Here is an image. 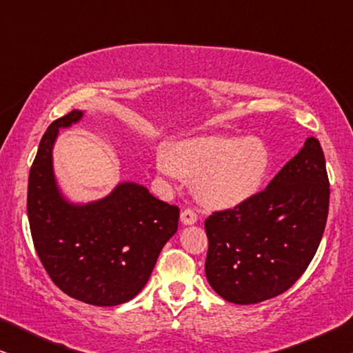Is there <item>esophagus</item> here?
I'll return each instance as SVG.
<instances>
[{
    "mask_svg": "<svg viewBox=\"0 0 353 353\" xmlns=\"http://www.w3.org/2000/svg\"><path fill=\"white\" fill-rule=\"evenodd\" d=\"M180 219H181V223L183 225H194L196 221H197V215H196V212L192 210V209H185V210L181 212Z\"/></svg>",
    "mask_w": 353,
    "mask_h": 353,
    "instance_id": "obj_1",
    "label": "esophagus"
}]
</instances>
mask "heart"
<instances>
[{
  "mask_svg": "<svg viewBox=\"0 0 353 353\" xmlns=\"http://www.w3.org/2000/svg\"><path fill=\"white\" fill-rule=\"evenodd\" d=\"M162 175L194 180L199 199L212 207H234L262 190L272 157L262 139L245 137H196L181 139L159 154Z\"/></svg>",
  "mask_w": 353,
  "mask_h": 353,
  "instance_id": "b5f03b06",
  "label": "heart"
}]
</instances>
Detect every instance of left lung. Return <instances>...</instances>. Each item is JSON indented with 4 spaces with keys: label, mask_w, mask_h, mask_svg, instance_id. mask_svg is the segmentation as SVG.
I'll return each mask as SVG.
<instances>
[{
    "label": "left lung",
    "mask_w": 353,
    "mask_h": 353,
    "mask_svg": "<svg viewBox=\"0 0 353 353\" xmlns=\"http://www.w3.org/2000/svg\"><path fill=\"white\" fill-rule=\"evenodd\" d=\"M327 209L325 154L310 137L263 191L205 220V276L212 289L239 305L288 291L316 254Z\"/></svg>",
    "instance_id": "8db88e82"
}]
</instances>
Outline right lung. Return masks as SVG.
I'll use <instances>...</instances> for the list:
<instances>
[{
    "label": "right lung",
    "instance_id": "obj_1",
    "mask_svg": "<svg viewBox=\"0 0 353 353\" xmlns=\"http://www.w3.org/2000/svg\"><path fill=\"white\" fill-rule=\"evenodd\" d=\"M81 115L72 110L43 134L28 175V223L40 262L62 292L112 307L132 301L148 283L176 233L180 209L137 183H120L104 199L85 205L67 202L57 190L51 152L59 128Z\"/></svg>",
    "mask_w": 353,
    "mask_h": 353
}]
</instances>
